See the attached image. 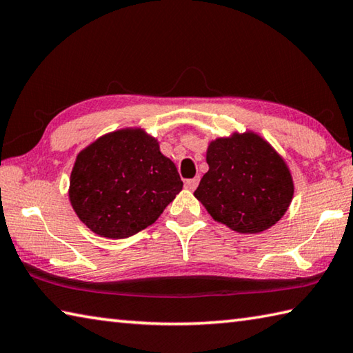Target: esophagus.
<instances>
[{"label":"esophagus","instance_id":"obj_1","mask_svg":"<svg viewBox=\"0 0 353 353\" xmlns=\"http://www.w3.org/2000/svg\"><path fill=\"white\" fill-rule=\"evenodd\" d=\"M199 183V178H192V179H185L184 183V188L189 189V190H195L196 185Z\"/></svg>","mask_w":353,"mask_h":353}]
</instances>
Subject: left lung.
<instances>
[{"label":"left lung","mask_w":353,"mask_h":353,"mask_svg":"<svg viewBox=\"0 0 353 353\" xmlns=\"http://www.w3.org/2000/svg\"><path fill=\"white\" fill-rule=\"evenodd\" d=\"M209 170L195 196L218 223L238 234H259L280 221L294 198L284 159L254 134L216 138L205 154Z\"/></svg>","instance_id":"obj_1"}]
</instances>
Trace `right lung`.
<instances>
[{
	"label": "right lung",
	"mask_w": 353,
	"mask_h": 353,
	"mask_svg": "<svg viewBox=\"0 0 353 353\" xmlns=\"http://www.w3.org/2000/svg\"><path fill=\"white\" fill-rule=\"evenodd\" d=\"M181 189L175 164L157 139L143 129H121L79 152L69 198L92 232L121 239L154 224Z\"/></svg>",
	"instance_id": "1"
}]
</instances>
